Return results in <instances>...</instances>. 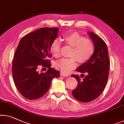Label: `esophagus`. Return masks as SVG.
Here are the masks:
<instances>
[{
  "instance_id": "obj_1",
  "label": "esophagus",
  "mask_w": 124,
  "mask_h": 124,
  "mask_svg": "<svg viewBox=\"0 0 124 124\" xmlns=\"http://www.w3.org/2000/svg\"><path fill=\"white\" fill-rule=\"evenodd\" d=\"M61 75L62 76H64V77L69 76V75H68V73H64V72H61Z\"/></svg>"
}]
</instances>
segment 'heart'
Segmentation results:
<instances>
[{
	"mask_svg": "<svg viewBox=\"0 0 124 124\" xmlns=\"http://www.w3.org/2000/svg\"><path fill=\"white\" fill-rule=\"evenodd\" d=\"M64 40L66 44L72 47L69 54L71 57L62 58L54 63L55 67L63 72H69L75 68L77 61L81 64L87 62L95 53V46L93 42L78 33L73 32L66 34ZM61 43L60 40L56 39L51 44V52L55 57H58L61 55Z\"/></svg>",
	"mask_w": 124,
	"mask_h": 124,
	"instance_id": "b5f03b06",
	"label": "heart"
}]
</instances>
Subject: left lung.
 Instances as JSON below:
<instances>
[{"label":"left lung","mask_w":124,"mask_h":124,"mask_svg":"<svg viewBox=\"0 0 124 124\" xmlns=\"http://www.w3.org/2000/svg\"><path fill=\"white\" fill-rule=\"evenodd\" d=\"M88 34L95 44V53L90 61L77 68V71L82 73V80L78 75H71L78 81L77 87L72 92L73 96L83 102L93 101L101 95L106 85L109 73L110 60L106 43L93 32Z\"/></svg>","instance_id":"left-lung-1"}]
</instances>
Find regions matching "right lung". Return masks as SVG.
Listing matches in <instances>:
<instances>
[{
  "instance_id": "obj_1",
  "label": "right lung",
  "mask_w": 124,
  "mask_h": 124,
  "mask_svg": "<svg viewBox=\"0 0 124 124\" xmlns=\"http://www.w3.org/2000/svg\"><path fill=\"white\" fill-rule=\"evenodd\" d=\"M58 32L57 28H41L20 40L13 60V77L18 91L27 99L43 96L50 87L52 79L60 76L59 71L51 67L48 60L51 57V44ZM40 65L49 68L46 73H39Z\"/></svg>"
}]
</instances>
